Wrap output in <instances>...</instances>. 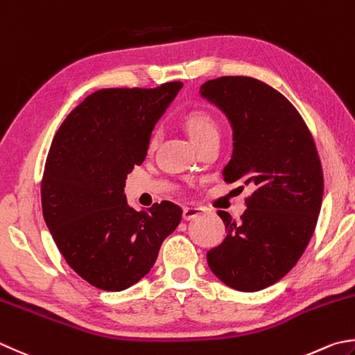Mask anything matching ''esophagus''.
Wrapping results in <instances>:
<instances>
[{
    "mask_svg": "<svg viewBox=\"0 0 355 355\" xmlns=\"http://www.w3.org/2000/svg\"><path fill=\"white\" fill-rule=\"evenodd\" d=\"M200 213H202V209L199 207H184V219L185 220H191L198 218Z\"/></svg>",
    "mask_w": 355,
    "mask_h": 355,
    "instance_id": "34e87169",
    "label": "esophagus"
}]
</instances>
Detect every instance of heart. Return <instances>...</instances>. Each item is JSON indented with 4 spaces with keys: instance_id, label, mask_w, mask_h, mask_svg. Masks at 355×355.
<instances>
[{
    "instance_id": "heart-1",
    "label": "heart",
    "mask_w": 355,
    "mask_h": 355,
    "mask_svg": "<svg viewBox=\"0 0 355 355\" xmlns=\"http://www.w3.org/2000/svg\"><path fill=\"white\" fill-rule=\"evenodd\" d=\"M184 128L189 132L190 139L193 142H199L200 139H204L210 135H218V126L215 119L210 114L209 111H205L202 108H193L190 111H187L185 114L180 119ZM157 145V135L153 132L148 139V148L155 150Z\"/></svg>"
}]
</instances>
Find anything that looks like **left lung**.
<instances>
[{
    "label": "left lung",
    "mask_w": 355,
    "mask_h": 355,
    "mask_svg": "<svg viewBox=\"0 0 355 355\" xmlns=\"http://www.w3.org/2000/svg\"><path fill=\"white\" fill-rule=\"evenodd\" d=\"M200 96L215 103L233 128L224 180L253 187L239 220L218 211L227 235L207 252V263L233 289H266L298 263L315 230L323 200L315 142L295 106L257 78L209 80Z\"/></svg>",
    "instance_id": "left-lung-1"
}]
</instances>
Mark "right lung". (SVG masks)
Here are the masks:
<instances>
[{"label": "right lung", "instance_id": "add662e5", "mask_svg": "<svg viewBox=\"0 0 355 355\" xmlns=\"http://www.w3.org/2000/svg\"><path fill=\"white\" fill-rule=\"evenodd\" d=\"M180 88L170 82L92 92L52 140L42 180L46 225L71 269L102 291L144 278L182 218L168 200L137 211L123 195L126 176L145 160L151 131Z\"/></svg>", "mask_w": 355, "mask_h": 355}]
</instances>
